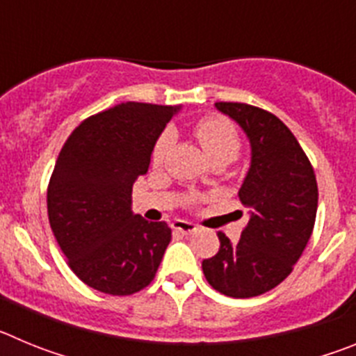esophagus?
<instances>
[{
    "label": "esophagus",
    "mask_w": 356,
    "mask_h": 356,
    "mask_svg": "<svg viewBox=\"0 0 356 356\" xmlns=\"http://www.w3.org/2000/svg\"><path fill=\"white\" fill-rule=\"evenodd\" d=\"M172 229H175V232H178V234L191 235V234H194V232H196L197 226L193 225V222L184 221V219H176V221L172 222Z\"/></svg>",
    "instance_id": "obj_1"
}]
</instances>
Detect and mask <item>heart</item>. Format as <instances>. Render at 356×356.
<instances>
[{
	"label": "heart",
	"instance_id": "heart-1",
	"mask_svg": "<svg viewBox=\"0 0 356 356\" xmlns=\"http://www.w3.org/2000/svg\"><path fill=\"white\" fill-rule=\"evenodd\" d=\"M194 134L200 139L201 146L205 147L210 159L213 162L225 160V162H234L241 153V137H238L237 128L225 118H201L194 124ZM172 143H175V135L171 130H165L159 135L153 151H151V163L159 168L165 162L169 151H171Z\"/></svg>",
	"mask_w": 356,
	"mask_h": 356
}]
</instances>
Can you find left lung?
Segmentation results:
<instances>
[{
	"label": "left lung",
	"instance_id": "8db88e82",
	"mask_svg": "<svg viewBox=\"0 0 356 356\" xmlns=\"http://www.w3.org/2000/svg\"><path fill=\"white\" fill-rule=\"evenodd\" d=\"M216 106L250 137L251 168L238 191L250 221L235 244L219 232L221 248L201 267L217 292L253 298L282 284L303 254L316 225V172L294 134L275 114L248 103Z\"/></svg>",
	"mask_w": 356,
	"mask_h": 356
}]
</instances>
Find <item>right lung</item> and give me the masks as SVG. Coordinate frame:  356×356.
<instances>
[{
  "label": "right lung",
  "instance_id": "1",
  "mask_svg": "<svg viewBox=\"0 0 356 356\" xmlns=\"http://www.w3.org/2000/svg\"><path fill=\"white\" fill-rule=\"evenodd\" d=\"M175 106L121 103L83 119L48 184V217L71 271L85 285L130 296L153 282L171 242L168 222L131 213V187Z\"/></svg>",
  "mask_w": 356,
  "mask_h": 356
}]
</instances>
